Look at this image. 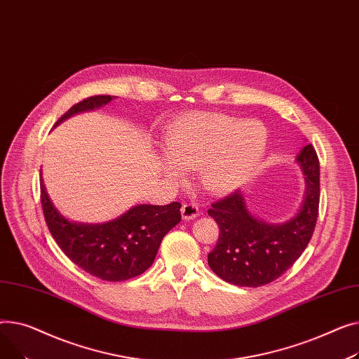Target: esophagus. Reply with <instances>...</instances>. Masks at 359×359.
I'll list each match as a JSON object with an SVG mask.
<instances>
[{"label":"esophagus","instance_id":"1","mask_svg":"<svg viewBox=\"0 0 359 359\" xmlns=\"http://www.w3.org/2000/svg\"><path fill=\"white\" fill-rule=\"evenodd\" d=\"M181 215H182L184 220H193L197 216H200V208L194 201H189V203L182 204Z\"/></svg>","mask_w":359,"mask_h":359}]
</instances>
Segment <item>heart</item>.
Wrapping results in <instances>:
<instances>
[{"label":"heart","instance_id":"1","mask_svg":"<svg viewBox=\"0 0 359 359\" xmlns=\"http://www.w3.org/2000/svg\"><path fill=\"white\" fill-rule=\"evenodd\" d=\"M165 172L181 181L184 171L200 170L205 189L227 194L255 172L266 149V130L257 121L222 113H189L168 129Z\"/></svg>","mask_w":359,"mask_h":359}]
</instances>
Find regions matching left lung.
Listing matches in <instances>:
<instances>
[{
  "instance_id": "obj_1",
  "label": "left lung",
  "mask_w": 359,
  "mask_h": 359,
  "mask_svg": "<svg viewBox=\"0 0 359 359\" xmlns=\"http://www.w3.org/2000/svg\"><path fill=\"white\" fill-rule=\"evenodd\" d=\"M306 180L300 212L284 224H268L249 213L241 191L215 201L208 215L219 224V241L208 265L226 283L261 287L280 278L309 245L319 216L320 165L311 144L297 156Z\"/></svg>"
}]
</instances>
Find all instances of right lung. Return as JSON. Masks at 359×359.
<instances>
[{
	"label": "right lung",
	"instance_id": "right-lung-1",
	"mask_svg": "<svg viewBox=\"0 0 359 359\" xmlns=\"http://www.w3.org/2000/svg\"><path fill=\"white\" fill-rule=\"evenodd\" d=\"M113 95L83 98L63 114L94 110L113 100ZM40 201L49 231L59 248L75 265L104 281H124L149 268L163 236L181 222V204L136 205L118 219L104 224H76L68 222L53 207L43 180H40Z\"/></svg>",
	"mask_w": 359,
	"mask_h": 359
}]
</instances>
